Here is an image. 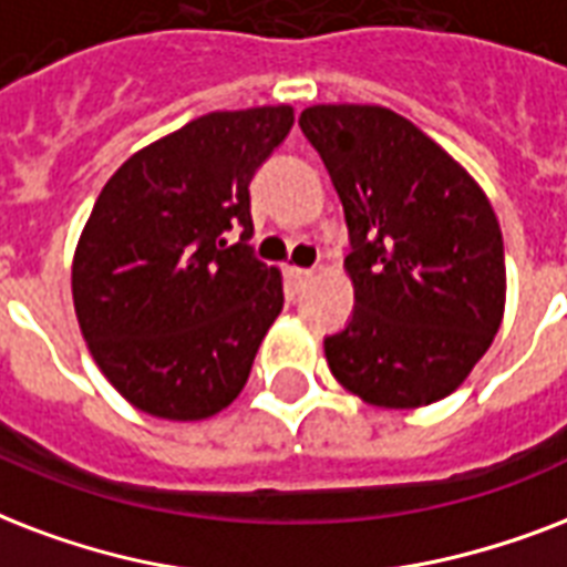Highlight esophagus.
I'll use <instances>...</instances> for the list:
<instances>
[{
  "mask_svg": "<svg viewBox=\"0 0 567 567\" xmlns=\"http://www.w3.org/2000/svg\"><path fill=\"white\" fill-rule=\"evenodd\" d=\"M289 280H292V287L305 289L310 280H313V269H298V266H289Z\"/></svg>",
  "mask_w": 567,
  "mask_h": 567,
  "instance_id": "obj_1",
  "label": "esophagus"
}]
</instances>
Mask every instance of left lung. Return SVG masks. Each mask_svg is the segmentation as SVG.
Segmentation results:
<instances>
[{
  "label": "left lung",
  "mask_w": 567,
  "mask_h": 567,
  "mask_svg": "<svg viewBox=\"0 0 567 567\" xmlns=\"http://www.w3.org/2000/svg\"><path fill=\"white\" fill-rule=\"evenodd\" d=\"M301 133L343 200L352 319L324 337L333 379L379 408L450 396L506 307L503 234L467 171L384 105H310Z\"/></svg>",
  "instance_id": "8db88e82"
}]
</instances>
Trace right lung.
Returning <instances> with one entry per match:
<instances>
[{
  "instance_id": "add662e5",
  "label": "right lung",
  "mask_w": 567,
  "mask_h": 567,
  "mask_svg": "<svg viewBox=\"0 0 567 567\" xmlns=\"http://www.w3.org/2000/svg\"><path fill=\"white\" fill-rule=\"evenodd\" d=\"M292 121L289 105L209 112L133 153L96 197L73 307L96 367L144 414L206 420L243 393L284 307L280 271L248 245V186Z\"/></svg>"
}]
</instances>
